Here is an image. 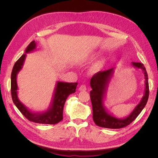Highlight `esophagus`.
Returning a JSON list of instances; mask_svg holds the SVG:
<instances>
[{
    "label": "esophagus",
    "instance_id": "1",
    "mask_svg": "<svg viewBox=\"0 0 158 158\" xmlns=\"http://www.w3.org/2000/svg\"><path fill=\"white\" fill-rule=\"evenodd\" d=\"M79 91H85L86 90V86L85 85H81L78 88Z\"/></svg>",
    "mask_w": 158,
    "mask_h": 158
}]
</instances>
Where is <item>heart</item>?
I'll list each match as a JSON object with an SVG mask.
<instances>
[{"mask_svg":"<svg viewBox=\"0 0 158 158\" xmlns=\"http://www.w3.org/2000/svg\"><path fill=\"white\" fill-rule=\"evenodd\" d=\"M98 55H96V53H94L92 55V57H94V58H95V57H97ZM102 64L101 63H99L98 64L95 65L94 67L92 69V70H91V72H92V73H97V72L99 71L100 70L102 69Z\"/></svg>","mask_w":158,"mask_h":158,"instance_id":"obj_1","label":"heart"}]
</instances>
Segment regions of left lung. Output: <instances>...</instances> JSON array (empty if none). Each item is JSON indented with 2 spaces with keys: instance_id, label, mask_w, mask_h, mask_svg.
Listing matches in <instances>:
<instances>
[{
  "instance_id": "8db88e82",
  "label": "left lung",
  "mask_w": 158,
  "mask_h": 158,
  "mask_svg": "<svg viewBox=\"0 0 158 158\" xmlns=\"http://www.w3.org/2000/svg\"><path fill=\"white\" fill-rule=\"evenodd\" d=\"M133 68L140 69L144 76V95L137 106L131 113L125 117L118 118L110 112L105 106L106 101L107 91L116 67L107 70L100 71L92 76L90 80V98L92 104L93 119L95 125L107 128H121L131 124L138 116L146 106L149 96V85L146 70L144 64L140 63H132Z\"/></svg>"
}]
</instances>
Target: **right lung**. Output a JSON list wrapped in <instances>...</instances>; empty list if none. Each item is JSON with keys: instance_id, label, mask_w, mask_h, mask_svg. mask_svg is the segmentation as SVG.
Masks as SVG:
<instances>
[{"instance_id": "1", "label": "right lung", "mask_w": 158, "mask_h": 158, "mask_svg": "<svg viewBox=\"0 0 158 158\" xmlns=\"http://www.w3.org/2000/svg\"><path fill=\"white\" fill-rule=\"evenodd\" d=\"M35 41H31L23 54L16 63L14 64L11 74V95L12 101L23 116L28 120L40 124L55 125L63 119V108L66 99L71 94L75 93L78 83H67L63 82H56L55 88L49 107L44 111L33 112L23 105L18 98L17 84V76L23 66L26 58V53L36 51Z\"/></svg>"}]
</instances>
